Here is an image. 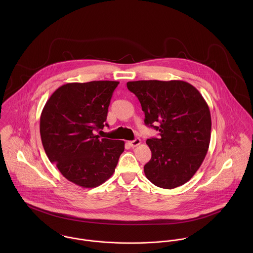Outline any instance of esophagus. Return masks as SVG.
<instances>
[{"label":"esophagus","mask_w":253,"mask_h":253,"mask_svg":"<svg viewBox=\"0 0 253 253\" xmlns=\"http://www.w3.org/2000/svg\"><path fill=\"white\" fill-rule=\"evenodd\" d=\"M141 143V140H140V138H135L134 140H131V141H128V144L130 147H136V146H138V145Z\"/></svg>","instance_id":"1"}]
</instances>
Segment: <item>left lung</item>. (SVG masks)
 Instances as JSON below:
<instances>
[{
    "label": "left lung",
    "instance_id": "left-lung-1",
    "mask_svg": "<svg viewBox=\"0 0 253 253\" xmlns=\"http://www.w3.org/2000/svg\"><path fill=\"white\" fill-rule=\"evenodd\" d=\"M126 86L138 98L146 126L160 138L146 143L152 152L144 166L154 185L173 189L190 180L204 162L211 142V117L200 91L183 81H135Z\"/></svg>",
    "mask_w": 253,
    "mask_h": 253
}]
</instances>
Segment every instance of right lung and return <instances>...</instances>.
Segmentation results:
<instances>
[{"label": "right lung", "mask_w": 253, "mask_h": 253, "mask_svg": "<svg viewBox=\"0 0 253 253\" xmlns=\"http://www.w3.org/2000/svg\"><path fill=\"white\" fill-rule=\"evenodd\" d=\"M119 82L69 83L48 98L40 119L44 152L61 174L83 188H94L115 171L125 142L100 138Z\"/></svg>", "instance_id": "1"}]
</instances>
